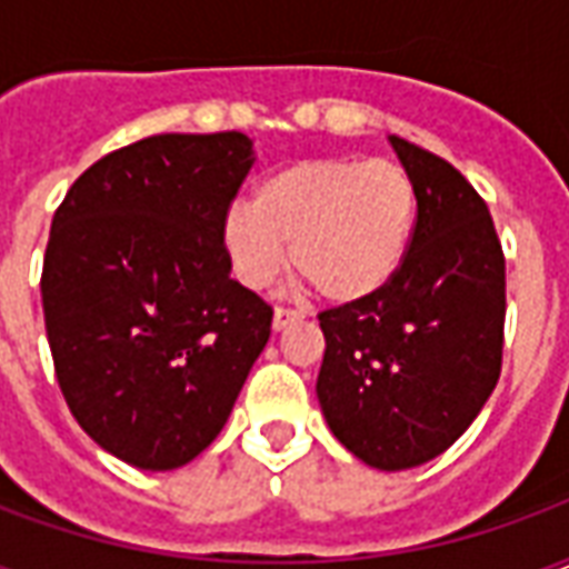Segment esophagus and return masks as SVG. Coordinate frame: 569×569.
Returning <instances> with one entry per match:
<instances>
[{"mask_svg": "<svg viewBox=\"0 0 569 569\" xmlns=\"http://www.w3.org/2000/svg\"><path fill=\"white\" fill-rule=\"evenodd\" d=\"M301 320V310L296 308H277L273 310V329L280 332V329H289L292 322Z\"/></svg>", "mask_w": 569, "mask_h": 569, "instance_id": "34e87169", "label": "esophagus"}]
</instances>
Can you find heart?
Listing matches in <instances>:
<instances>
[{"label":"heart","instance_id":"b5f03b06","mask_svg":"<svg viewBox=\"0 0 569 569\" xmlns=\"http://www.w3.org/2000/svg\"><path fill=\"white\" fill-rule=\"evenodd\" d=\"M418 224V186L390 158H305L261 179L252 210L224 216L222 249L237 280L264 289L296 273L332 305L378 296L406 264Z\"/></svg>","mask_w":569,"mask_h":569}]
</instances>
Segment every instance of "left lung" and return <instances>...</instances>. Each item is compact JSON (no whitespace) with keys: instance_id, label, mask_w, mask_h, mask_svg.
<instances>
[{"instance_id":"8db88e82","label":"left lung","mask_w":569,"mask_h":569,"mask_svg":"<svg viewBox=\"0 0 569 569\" xmlns=\"http://www.w3.org/2000/svg\"><path fill=\"white\" fill-rule=\"evenodd\" d=\"M418 186L406 264L378 296L320 310L317 396L362 463L411 469L448 451L502 369L506 256L485 198L453 163L393 137Z\"/></svg>"}]
</instances>
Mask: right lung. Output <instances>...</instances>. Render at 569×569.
Returning <instances> with one entry per match:
<instances>
[{
  "mask_svg": "<svg viewBox=\"0 0 569 569\" xmlns=\"http://www.w3.org/2000/svg\"><path fill=\"white\" fill-rule=\"evenodd\" d=\"M252 167L240 130L158 133L103 154L57 207L44 332L72 418L140 469L222 432L273 308L231 280L222 222Z\"/></svg>",
  "mask_w": 569,
  "mask_h": 569,
  "instance_id": "1",
  "label": "right lung"
}]
</instances>
